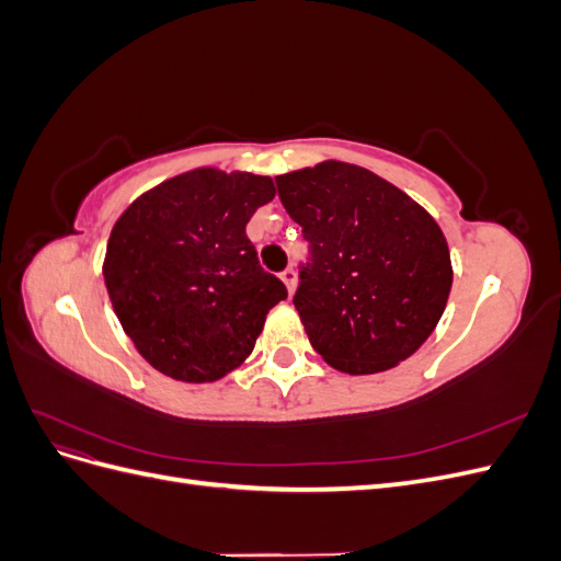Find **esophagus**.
Here are the masks:
<instances>
[{
	"mask_svg": "<svg viewBox=\"0 0 561 561\" xmlns=\"http://www.w3.org/2000/svg\"><path fill=\"white\" fill-rule=\"evenodd\" d=\"M280 280L285 283V287H287V293H295V287H297V271L295 268H285L283 274H280Z\"/></svg>",
	"mask_w": 561,
	"mask_h": 561,
	"instance_id": "34e87169",
	"label": "esophagus"
}]
</instances>
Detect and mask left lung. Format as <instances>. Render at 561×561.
<instances>
[{"label": "left lung", "instance_id": "left-lung-1", "mask_svg": "<svg viewBox=\"0 0 561 561\" xmlns=\"http://www.w3.org/2000/svg\"><path fill=\"white\" fill-rule=\"evenodd\" d=\"M311 262L295 309L311 346L339 371L377 375L433 334L451 290L443 229L414 198L367 168L322 161L276 178Z\"/></svg>", "mask_w": 561, "mask_h": 561}]
</instances>
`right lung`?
<instances>
[{
	"label": "right lung",
	"mask_w": 561,
	"mask_h": 561,
	"mask_svg": "<svg viewBox=\"0 0 561 561\" xmlns=\"http://www.w3.org/2000/svg\"><path fill=\"white\" fill-rule=\"evenodd\" d=\"M274 196L266 175L196 168L145 192L116 219L103 262L107 295L161 375L217 381L252 353L266 313L287 297L245 233Z\"/></svg>",
	"instance_id": "right-lung-1"
}]
</instances>
